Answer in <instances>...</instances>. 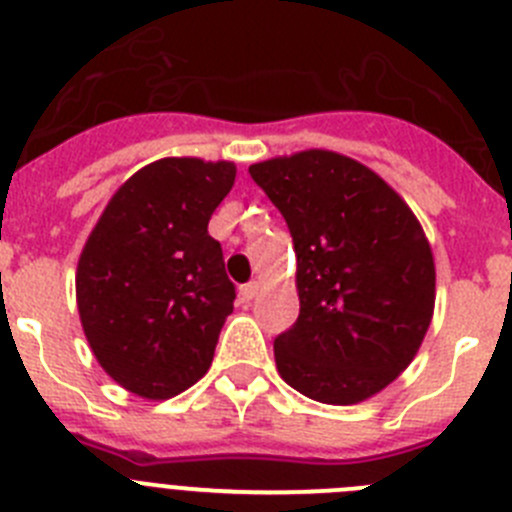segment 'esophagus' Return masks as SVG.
Returning <instances> with one entry per match:
<instances>
[{
  "label": "esophagus",
  "mask_w": 512,
  "mask_h": 512,
  "mask_svg": "<svg viewBox=\"0 0 512 512\" xmlns=\"http://www.w3.org/2000/svg\"><path fill=\"white\" fill-rule=\"evenodd\" d=\"M256 294H259V281H248V284H243L241 287L243 302H251V299H256Z\"/></svg>",
  "instance_id": "1"
}]
</instances>
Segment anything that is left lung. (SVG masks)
<instances>
[{
    "label": "left lung",
    "mask_w": 512,
    "mask_h": 512,
    "mask_svg": "<svg viewBox=\"0 0 512 512\" xmlns=\"http://www.w3.org/2000/svg\"><path fill=\"white\" fill-rule=\"evenodd\" d=\"M297 251L299 317L274 340L294 391L350 406L381 393L419 353L437 271L424 228L370 167L307 149L248 167Z\"/></svg>",
    "instance_id": "left-lung-1"
}]
</instances>
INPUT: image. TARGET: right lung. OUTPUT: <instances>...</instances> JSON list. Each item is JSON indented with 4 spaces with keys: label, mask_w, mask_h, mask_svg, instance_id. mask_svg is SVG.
I'll use <instances>...</instances> for the list:
<instances>
[{
    "label": "right lung",
    "mask_w": 512,
    "mask_h": 512,
    "mask_svg": "<svg viewBox=\"0 0 512 512\" xmlns=\"http://www.w3.org/2000/svg\"><path fill=\"white\" fill-rule=\"evenodd\" d=\"M233 162L164 157L109 200L78 259L75 302L98 365L129 393L164 401L208 373L236 287L210 215Z\"/></svg>",
    "instance_id": "right-lung-1"
}]
</instances>
